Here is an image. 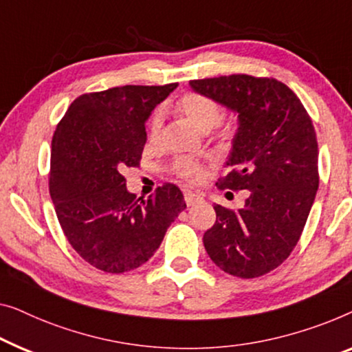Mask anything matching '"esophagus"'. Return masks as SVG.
I'll use <instances>...</instances> for the list:
<instances>
[{
    "instance_id": "34e87169",
    "label": "esophagus",
    "mask_w": 352,
    "mask_h": 352,
    "mask_svg": "<svg viewBox=\"0 0 352 352\" xmlns=\"http://www.w3.org/2000/svg\"><path fill=\"white\" fill-rule=\"evenodd\" d=\"M202 201V196L201 195H197V192H192V191H190V190H186L185 191V202H186V206H195V204H197V202H201Z\"/></svg>"
}]
</instances>
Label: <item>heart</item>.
Instances as JSON below:
<instances>
[{"mask_svg":"<svg viewBox=\"0 0 352 352\" xmlns=\"http://www.w3.org/2000/svg\"><path fill=\"white\" fill-rule=\"evenodd\" d=\"M177 111L201 132H209L221 120V107L219 103L214 98L197 92H188L180 97V100L177 102ZM162 121H164V118H162L161 111H156L151 116L150 124H148V137H150L151 142H156L160 138ZM175 170L178 175L190 182H199L206 174L204 169L197 162L190 160L177 161Z\"/></svg>","mask_w":352,"mask_h":352,"instance_id":"b5f03b06","label":"heart"}]
</instances>
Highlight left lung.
Segmentation results:
<instances>
[{
    "label": "left lung",
    "mask_w": 352,
    "mask_h": 352,
    "mask_svg": "<svg viewBox=\"0 0 352 352\" xmlns=\"http://www.w3.org/2000/svg\"><path fill=\"white\" fill-rule=\"evenodd\" d=\"M237 116L220 190H247L244 209L215 206L204 232L210 260L225 273L263 276L287 260L298 242L319 188L318 140L300 98L271 78L231 75L190 81Z\"/></svg>",
    "instance_id": "8db88e82"
}]
</instances>
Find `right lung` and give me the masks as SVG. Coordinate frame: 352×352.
Segmentation results:
<instances>
[{
	"label": "right lung",
	"instance_id": "right-lung-1",
	"mask_svg": "<svg viewBox=\"0 0 352 352\" xmlns=\"http://www.w3.org/2000/svg\"><path fill=\"white\" fill-rule=\"evenodd\" d=\"M175 87L177 82L84 94L52 137L49 191L58 223L78 255L105 273H126L146 263L186 209L172 183L138 203L121 174L138 166L145 122Z\"/></svg>",
	"mask_w": 352,
	"mask_h": 352
}]
</instances>
